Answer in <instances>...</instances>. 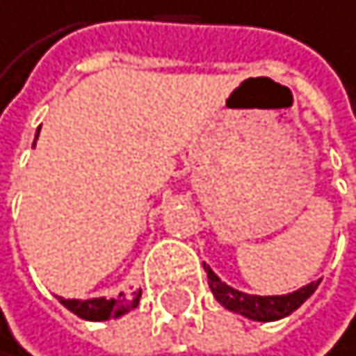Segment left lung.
<instances>
[{"mask_svg": "<svg viewBox=\"0 0 356 356\" xmlns=\"http://www.w3.org/2000/svg\"><path fill=\"white\" fill-rule=\"evenodd\" d=\"M204 269H206V276H209V287L220 305H224L229 312H235V314H240L244 318L262 321V323L285 318L291 312H296L302 302L314 294L321 282L318 278L314 282H309V285H302L300 289L289 291V294H282V296H258V294H244V291L233 289L227 282H222V278L206 265V262H204Z\"/></svg>", "mask_w": 356, "mask_h": 356, "instance_id": "1", "label": "left lung"}]
</instances>
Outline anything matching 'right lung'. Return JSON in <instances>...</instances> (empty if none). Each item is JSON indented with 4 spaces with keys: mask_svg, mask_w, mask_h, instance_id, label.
<instances>
[{
    "mask_svg": "<svg viewBox=\"0 0 356 356\" xmlns=\"http://www.w3.org/2000/svg\"><path fill=\"white\" fill-rule=\"evenodd\" d=\"M38 134H40V127H38ZM38 134H35V141H38ZM35 145V143H33ZM58 300L65 305L69 312H74L76 316L85 318V321H107V318H118L132 312L138 300H141V289L136 291L132 298H127L123 291L118 294L116 298H89V300H80V298H62L58 296Z\"/></svg>",
    "mask_w": 356,
    "mask_h": 356,
    "instance_id": "add662e5",
    "label": "right lung"
}]
</instances>
